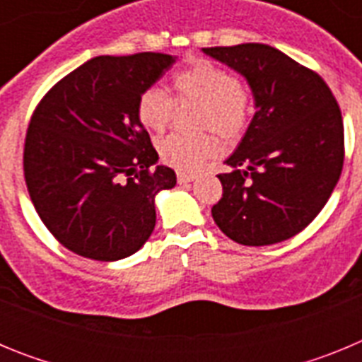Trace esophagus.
<instances>
[{
	"mask_svg": "<svg viewBox=\"0 0 362 362\" xmlns=\"http://www.w3.org/2000/svg\"><path fill=\"white\" fill-rule=\"evenodd\" d=\"M196 179V174H190V172H177V183L179 185H188Z\"/></svg>",
	"mask_w": 362,
	"mask_h": 362,
	"instance_id": "esophagus-1",
	"label": "esophagus"
}]
</instances>
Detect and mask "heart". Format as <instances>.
<instances>
[{"label": "heart", "mask_w": 362, "mask_h": 362, "mask_svg": "<svg viewBox=\"0 0 362 362\" xmlns=\"http://www.w3.org/2000/svg\"><path fill=\"white\" fill-rule=\"evenodd\" d=\"M172 98L150 86L137 98L136 114L146 130L163 132L170 124L175 103H197L194 127L216 132L225 141L245 136L254 116V95L235 74L219 63L196 57L172 76ZM174 132L161 139L158 152L166 165L177 170H194L217 148L209 132Z\"/></svg>", "instance_id": "heart-1"}]
</instances>
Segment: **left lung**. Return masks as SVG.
Instances as JSON below:
<instances>
[{"instance_id": "8db88e82", "label": "left lung", "mask_w": 362, "mask_h": 362, "mask_svg": "<svg viewBox=\"0 0 362 362\" xmlns=\"http://www.w3.org/2000/svg\"><path fill=\"white\" fill-rule=\"evenodd\" d=\"M203 52L243 74L257 107L226 161L233 172L217 175L223 197L212 206L214 221L239 245L293 238L321 212L343 172L344 127L337 99L315 70L270 45Z\"/></svg>"}]
</instances>
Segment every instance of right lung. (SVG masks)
Returning <instances> with one entry per match:
<instances>
[{
    "label": "right lung",
    "mask_w": 362,
    "mask_h": 362,
    "mask_svg": "<svg viewBox=\"0 0 362 362\" xmlns=\"http://www.w3.org/2000/svg\"><path fill=\"white\" fill-rule=\"evenodd\" d=\"M174 57L98 56L41 98L23 148L25 183L43 225L74 254L117 261L156 226L153 197L175 187L136 114L137 98Z\"/></svg>",
    "instance_id": "obj_1"
}]
</instances>
